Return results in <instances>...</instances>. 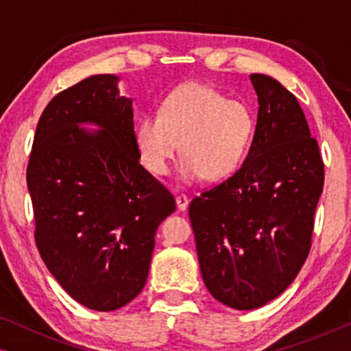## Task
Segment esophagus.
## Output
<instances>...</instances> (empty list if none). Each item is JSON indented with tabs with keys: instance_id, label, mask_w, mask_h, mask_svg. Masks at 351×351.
I'll return each mask as SVG.
<instances>
[{
	"instance_id": "1",
	"label": "esophagus",
	"mask_w": 351,
	"mask_h": 351,
	"mask_svg": "<svg viewBox=\"0 0 351 351\" xmlns=\"http://www.w3.org/2000/svg\"><path fill=\"white\" fill-rule=\"evenodd\" d=\"M176 203H177V209L179 210H185L186 208H189V198H186L185 195H177Z\"/></svg>"
}]
</instances>
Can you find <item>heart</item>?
<instances>
[{
  "mask_svg": "<svg viewBox=\"0 0 351 351\" xmlns=\"http://www.w3.org/2000/svg\"><path fill=\"white\" fill-rule=\"evenodd\" d=\"M256 132V113L246 102L227 99L201 83L176 88L162 100L160 112L137 119L134 138L148 169L156 176L169 172L179 150L184 161L179 177L220 180L241 165Z\"/></svg>",
  "mask_w": 351,
  "mask_h": 351,
  "instance_id": "obj_1",
  "label": "heart"
}]
</instances>
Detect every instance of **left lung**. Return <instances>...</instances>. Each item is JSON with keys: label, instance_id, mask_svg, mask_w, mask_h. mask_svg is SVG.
Listing matches in <instances>:
<instances>
[{"label": "left lung", "instance_id": "left-lung-1", "mask_svg": "<svg viewBox=\"0 0 351 351\" xmlns=\"http://www.w3.org/2000/svg\"><path fill=\"white\" fill-rule=\"evenodd\" d=\"M258 114L243 166L191 199L201 275L214 299L237 310L285 292L311 247L324 185L318 142L295 95L254 73Z\"/></svg>", "mask_w": 351, "mask_h": 351}]
</instances>
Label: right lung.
<instances>
[{"instance_id":"1","label":"right lung","mask_w":351,"mask_h":351,"mask_svg":"<svg viewBox=\"0 0 351 351\" xmlns=\"http://www.w3.org/2000/svg\"><path fill=\"white\" fill-rule=\"evenodd\" d=\"M99 125V132L80 123ZM132 100L118 76L94 75L62 90L38 121L27 167L35 241L66 294L113 311L141 294L156 228L174 196L141 165Z\"/></svg>"}]
</instances>
